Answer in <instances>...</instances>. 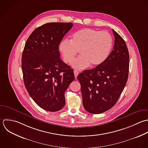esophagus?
I'll return each instance as SVG.
<instances>
[{
    "label": "esophagus",
    "mask_w": 148,
    "mask_h": 148,
    "mask_svg": "<svg viewBox=\"0 0 148 148\" xmlns=\"http://www.w3.org/2000/svg\"><path fill=\"white\" fill-rule=\"evenodd\" d=\"M74 73L75 78H77V76H78V74H79L78 71H77V70H74Z\"/></svg>",
    "instance_id": "1"
}]
</instances>
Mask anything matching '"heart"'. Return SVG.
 <instances>
[{
  "label": "heart",
  "mask_w": 148,
  "mask_h": 148,
  "mask_svg": "<svg viewBox=\"0 0 148 148\" xmlns=\"http://www.w3.org/2000/svg\"><path fill=\"white\" fill-rule=\"evenodd\" d=\"M113 47V38L108 32L92 29L79 30L71 36V41L63 40L59 50L65 63H70L80 51L81 56L71 64L77 70H83L103 63L109 56Z\"/></svg>",
  "instance_id": "heart-1"
}]
</instances>
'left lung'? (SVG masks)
I'll return each mask as SVG.
<instances>
[{
    "mask_svg": "<svg viewBox=\"0 0 148 148\" xmlns=\"http://www.w3.org/2000/svg\"><path fill=\"white\" fill-rule=\"evenodd\" d=\"M114 46L107 60L77 77L81 84L83 106L89 113L99 114L118 101L127 81L129 53L122 37L114 29Z\"/></svg>",
    "mask_w": 148,
    "mask_h": 148,
    "instance_id": "obj_1",
    "label": "left lung"
}]
</instances>
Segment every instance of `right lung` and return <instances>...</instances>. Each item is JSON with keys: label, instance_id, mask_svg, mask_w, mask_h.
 <instances>
[{"label": "right lung", "instance_id": "right-lung-1", "mask_svg": "<svg viewBox=\"0 0 148 148\" xmlns=\"http://www.w3.org/2000/svg\"><path fill=\"white\" fill-rule=\"evenodd\" d=\"M72 23L51 22L37 27L27 38L22 52V70L25 88L41 108L62 110L64 93L74 80L71 67L60 59L59 45Z\"/></svg>", "mask_w": 148, "mask_h": 148}]
</instances>
